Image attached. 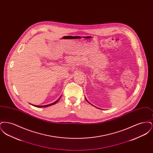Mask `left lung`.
<instances>
[{
	"instance_id": "1",
	"label": "left lung",
	"mask_w": 153,
	"mask_h": 153,
	"mask_svg": "<svg viewBox=\"0 0 153 153\" xmlns=\"http://www.w3.org/2000/svg\"><path fill=\"white\" fill-rule=\"evenodd\" d=\"M85 99H86V100H87V102H89V104H91V103H90V102H88V101L87 100V99H86V98H85ZM91 104V105H92V104ZM96 108H97V107H96ZM99 109H100V108H99Z\"/></svg>"
}]
</instances>
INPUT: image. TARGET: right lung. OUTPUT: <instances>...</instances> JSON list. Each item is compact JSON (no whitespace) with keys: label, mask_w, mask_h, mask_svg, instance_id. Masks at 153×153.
Segmentation results:
<instances>
[{"label":"right lung","mask_w":153,"mask_h":153,"mask_svg":"<svg viewBox=\"0 0 153 153\" xmlns=\"http://www.w3.org/2000/svg\"><path fill=\"white\" fill-rule=\"evenodd\" d=\"M61 98V97L58 99L57 100H56V102H53V103H51V104H48V105H33V104H31V105H33V106H35V107H38V108H44V107H49V106H51V105H54V104H56L57 103V102H58V100H59V99Z\"/></svg>","instance_id":"1"}]
</instances>
